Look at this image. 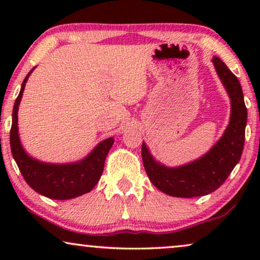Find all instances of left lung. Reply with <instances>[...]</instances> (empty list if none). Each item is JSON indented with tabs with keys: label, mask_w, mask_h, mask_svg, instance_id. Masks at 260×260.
<instances>
[{
	"label": "left lung",
	"mask_w": 260,
	"mask_h": 260,
	"mask_svg": "<svg viewBox=\"0 0 260 260\" xmlns=\"http://www.w3.org/2000/svg\"><path fill=\"white\" fill-rule=\"evenodd\" d=\"M231 99V117L225 133L200 158L179 167L156 161L147 144H142V159L149 180L163 193L176 198L204 197L218 189L239 162L245 143L247 109L239 80L219 58L212 59Z\"/></svg>",
	"instance_id": "left-lung-1"
}]
</instances>
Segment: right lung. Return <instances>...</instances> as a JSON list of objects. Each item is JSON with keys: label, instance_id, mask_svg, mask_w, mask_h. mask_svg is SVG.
<instances>
[{"label": "right lung", "instance_id": "right-lung-1", "mask_svg": "<svg viewBox=\"0 0 260 260\" xmlns=\"http://www.w3.org/2000/svg\"><path fill=\"white\" fill-rule=\"evenodd\" d=\"M34 69H31L24 78L20 93L14 104L13 123L10 129V149L28 186L33 188L37 193L49 199L70 200L88 193L98 183L104 170L105 158L115 140L113 137L106 138L95 145L86 157L72 163H62V165L46 163L28 155L20 141L17 112H19V105L23 95L24 86Z\"/></svg>", "mask_w": 260, "mask_h": 260}]
</instances>
